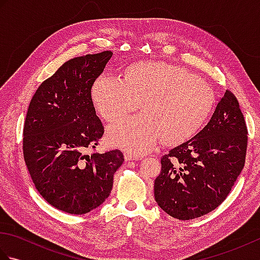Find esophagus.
<instances>
[{"label": "esophagus", "instance_id": "obj_1", "mask_svg": "<svg viewBox=\"0 0 260 260\" xmlns=\"http://www.w3.org/2000/svg\"><path fill=\"white\" fill-rule=\"evenodd\" d=\"M124 157H125V161H136V159H139V156L133 155L132 153H125Z\"/></svg>", "mask_w": 260, "mask_h": 260}]
</instances>
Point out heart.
I'll return each instance as SVG.
<instances>
[{
  "mask_svg": "<svg viewBox=\"0 0 260 260\" xmlns=\"http://www.w3.org/2000/svg\"><path fill=\"white\" fill-rule=\"evenodd\" d=\"M92 99L109 121L125 118L142 103L144 113L108 128L113 145L141 155L162 140L175 144L191 137L211 113L214 95L207 82L184 68L150 61L132 66L125 79L101 76L93 84Z\"/></svg>",
  "mask_w": 260,
  "mask_h": 260,
  "instance_id": "1",
  "label": "heart"
}]
</instances>
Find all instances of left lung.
Wrapping results in <instances>:
<instances>
[{
  "mask_svg": "<svg viewBox=\"0 0 260 260\" xmlns=\"http://www.w3.org/2000/svg\"><path fill=\"white\" fill-rule=\"evenodd\" d=\"M247 127L235 95L225 90L203 129L162 156L154 198L179 220L211 212L227 198L244 169Z\"/></svg>",
  "mask_w": 260,
  "mask_h": 260,
  "instance_id": "obj_1",
  "label": "left lung"
}]
</instances>
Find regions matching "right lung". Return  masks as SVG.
I'll return each mask as SVG.
<instances>
[{
	"label": "right lung",
	"mask_w": 260,
	"mask_h": 260,
	"mask_svg": "<svg viewBox=\"0 0 260 260\" xmlns=\"http://www.w3.org/2000/svg\"><path fill=\"white\" fill-rule=\"evenodd\" d=\"M112 56L103 51L70 59L42 82L27 108L23 155L31 179L49 204L71 214L101 206L124 162L119 150L88 153L104 134L91 87Z\"/></svg>",
	"instance_id": "1"
}]
</instances>
